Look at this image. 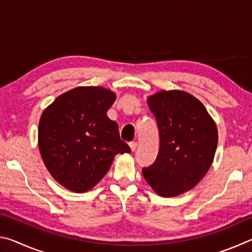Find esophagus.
Returning <instances> with one entry per match:
<instances>
[{"instance_id":"esophagus-1","label":"esophagus","mask_w":252,"mask_h":252,"mask_svg":"<svg viewBox=\"0 0 252 252\" xmlns=\"http://www.w3.org/2000/svg\"><path fill=\"white\" fill-rule=\"evenodd\" d=\"M129 146H130V148H131V150H132V151H135L136 147H138V142L132 141V142H130V143H129Z\"/></svg>"}]
</instances>
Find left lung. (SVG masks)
<instances>
[{
    "instance_id": "obj_1",
    "label": "left lung",
    "mask_w": 252,
    "mask_h": 252,
    "mask_svg": "<svg viewBox=\"0 0 252 252\" xmlns=\"http://www.w3.org/2000/svg\"><path fill=\"white\" fill-rule=\"evenodd\" d=\"M148 105L160 148L153 164L142 169L143 177L161 197H176L197 186L210 169L218 130L204 105L188 92L160 91L148 97Z\"/></svg>"
}]
</instances>
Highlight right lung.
<instances>
[{
  "label": "right lung",
  "mask_w": 252,
  "mask_h": 252,
  "mask_svg": "<svg viewBox=\"0 0 252 252\" xmlns=\"http://www.w3.org/2000/svg\"><path fill=\"white\" fill-rule=\"evenodd\" d=\"M116 94L102 87H78L59 95L42 113L39 149L46 169L73 192L92 189L118 153L131 152L106 112Z\"/></svg>",
  "instance_id": "right-lung-1"
}]
</instances>
